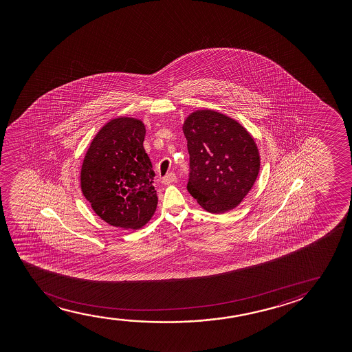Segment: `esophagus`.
<instances>
[{"mask_svg": "<svg viewBox=\"0 0 352 352\" xmlns=\"http://www.w3.org/2000/svg\"><path fill=\"white\" fill-rule=\"evenodd\" d=\"M177 180V175L174 173H168L167 175H164L162 178V184L164 185H169V184L174 183Z\"/></svg>", "mask_w": 352, "mask_h": 352, "instance_id": "34e87169", "label": "esophagus"}]
</instances>
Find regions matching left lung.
I'll list each match as a JSON object with an SVG mask.
<instances>
[{"instance_id": "obj_1", "label": "left lung", "mask_w": 352, "mask_h": 352, "mask_svg": "<svg viewBox=\"0 0 352 352\" xmlns=\"http://www.w3.org/2000/svg\"><path fill=\"white\" fill-rule=\"evenodd\" d=\"M190 175L188 191L207 212L236 208L260 172V154L245 127L212 109L191 113L184 121Z\"/></svg>"}]
</instances>
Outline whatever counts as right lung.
I'll use <instances>...</instances> for the list:
<instances>
[{"label":"right lung","instance_id":"add662e5","mask_svg":"<svg viewBox=\"0 0 352 352\" xmlns=\"http://www.w3.org/2000/svg\"><path fill=\"white\" fill-rule=\"evenodd\" d=\"M144 137L142 121L116 118L97 132L82 161V195L111 226L138 230L156 210L155 173Z\"/></svg>","mask_w":352,"mask_h":352}]
</instances>
